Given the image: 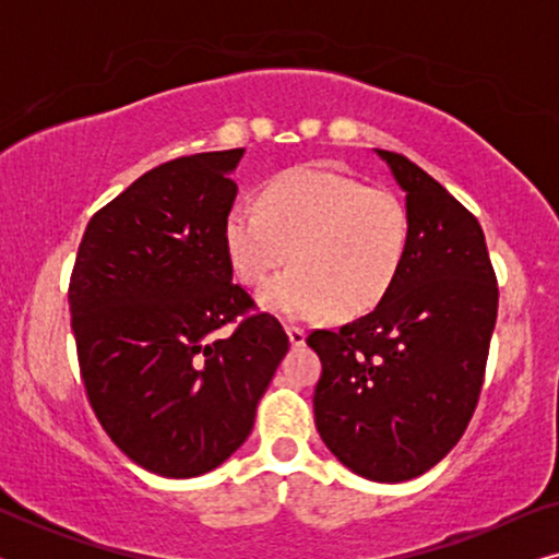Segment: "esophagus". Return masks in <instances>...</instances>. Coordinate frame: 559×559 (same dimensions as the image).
<instances>
[{"label": "esophagus", "mask_w": 559, "mask_h": 559, "mask_svg": "<svg viewBox=\"0 0 559 559\" xmlns=\"http://www.w3.org/2000/svg\"><path fill=\"white\" fill-rule=\"evenodd\" d=\"M287 335H289V343H293V346H302L305 338H308V331L300 325H287Z\"/></svg>", "instance_id": "obj_1"}]
</instances>
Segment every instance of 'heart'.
<instances>
[{
    "mask_svg": "<svg viewBox=\"0 0 559 559\" xmlns=\"http://www.w3.org/2000/svg\"><path fill=\"white\" fill-rule=\"evenodd\" d=\"M224 243L251 287L293 259V270L264 287L270 310L302 320L331 310L350 318L377 308L400 277L409 213L392 190L364 186L354 175L293 167L264 182L259 205H231Z\"/></svg>",
    "mask_w": 559,
    "mask_h": 559,
    "instance_id": "heart-1",
    "label": "heart"
}]
</instances>
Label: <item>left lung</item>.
I'll list each match as a JSON object with an SVG mask.
<instances>
[{
  "label": "left lung",
  "instance_id": "1",
  "mask_svg": "<svg viewBox=\"0 0 559 559\" xmlns=\"http://www.w3.org/2000/svg\"><path fill=\"white\" fill-rule=\"evenodd\" d=\"M407 193L409 247L369 316L312 331L323 373L312 396L328 450L358 476H423L463 438L499 310L478 218L400 152L377 150Z\"/></svg>",
  "mask_w": 559,
  "mask_h": 559
}]
</instances>
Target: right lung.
I'll list each match as a JSON object with an SVG mask.
<instances>
[{"instance_id": "add662e5", "label": "right lung", "mask_w": 559, "mask_h": 559, "mask_svg": "<svg viewBox=\"0 0 559 559\" xmlns=\"http://www.w3.org/2000/svg\"><path fill=\"white\" fill-rule=\"evenodd\" d=\"M241 155H186L136 178L88 221L68 285L91 409L121 453L165 478L209 473L249 438L289 348L280 320L231 282L224 224Z\"/></svg>"}]
</instances>
